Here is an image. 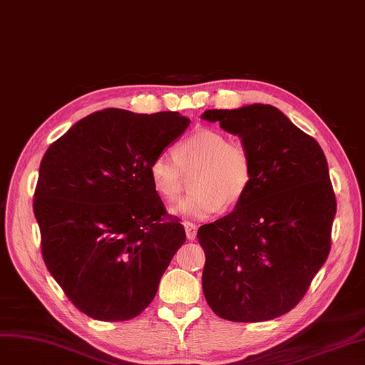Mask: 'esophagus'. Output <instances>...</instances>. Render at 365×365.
Wrapping results in <instances>:
<instances>
[{
    "label": "esophagus",
    "instance_id": "obj_1",
    "mask_svg": "<svg viewBox=\"0 0 365 365\" xmlns=\"http://www.w3.org/2000/svg\"><path fill=\"white\" fill-rule=\"evenodd\" d=\"M183 227H185V232H186V238L190 240V241H194L195 237H197V226L194 225V222L185 221L183 222Z\"/></svg>",
    "mask_w": 365,
    "mask_h": 365
}]
</instances>
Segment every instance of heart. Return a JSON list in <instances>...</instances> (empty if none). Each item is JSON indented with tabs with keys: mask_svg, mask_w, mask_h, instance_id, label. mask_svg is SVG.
I'll return each instance as SVG.
<instances>
[{
	"mask_svg": "<svg viewBox=\"0 0 365 365\" xmlns=\"http://www.w3.org/2000/svg\"><path fill=\"white\" fill-rule=\"evenodd\" d=\"M194 174V191L174 206L173 214L205 220L217 210L237 205L252 182V160L247 150L229 143L225 133L200 128L171 151H160L150 162V179L165 202H175Z\"/></svg>",
	"mask_w": 365,
	"mask_h": 365,
	"instance_id": "heart-1",
	"label": "heart"
}]
</instances>
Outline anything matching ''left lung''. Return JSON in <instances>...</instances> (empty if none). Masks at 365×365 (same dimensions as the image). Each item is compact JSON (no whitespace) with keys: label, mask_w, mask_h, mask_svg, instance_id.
I'll return each instance as SVG.
<instances>
[{"label":"left lung","mask_w":365,"mask_h":365,"mask_svg":"<svg viewBox=\"0 0 365 365\" xmlns=\"http://www.w3.org/2000/svg\"><path fill=\"white\" fill-rule=\"evenodd\" d=\"M202 120L237 135L252 160L235 209L197 232L206 302L230 322L273 320L302 300L331 250L336 202L326 156L274 106L210 109Z\"/></svg>","instance_id":"8db88e82"}]
</instances>
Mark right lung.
I'll use <instances>...</instances> for the list:
<instances>
[{"label": "right lung", "instance_id": "1", "mask_svg": "<svg viewBox=\"0 0 365 365\" xmlns=\"http://www.w3.org/2000/svg\"><path fill=\"white\" fill-rule=\"evenodd\" d=\"M179 112L103 109L45 151L33 210L46 268L74 307L135 319L186 240L150 179V162L190 125Z\"/></svg>", "mask_w": 365, "mask_h": 365}]
</instances>
